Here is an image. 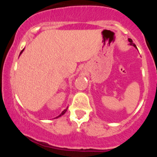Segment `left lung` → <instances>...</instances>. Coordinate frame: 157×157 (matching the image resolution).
<instances>
[{
	"instance_id": "left-lung-1",
	"label": "left lung",
	"mask_w": 157,
	"mask_h": 157,
	"mask_svg": "<svg viewBox=\"0 0 157 157\" xmlns=\"http://www.w3.org/2000/svg\"><path fill=\"white\" fill-rule=\"evenodd\" d=\"M128 41H129L130 42V45H132V46H134V47H135V48H136V45H135L134 44V43H133V41H132V39H131V38H128Z\"/></svg>"
}]
</instances>
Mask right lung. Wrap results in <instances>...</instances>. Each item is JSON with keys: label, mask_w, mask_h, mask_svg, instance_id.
<instances>
[{"label": "right lung", "mask_w": 157, "mask_h": 157, "mask_svg": "<svg viewBox=\"0 0 157 157\" xmlns=\"http://www.w3.org/2000/svg\"><path fill=\"white\" fill-rule=\"evenodd\" d=\"M23 51H24V48H23V50L22 51H21V53H20V54H21V53H22V52H23ZM67 109H68V107H67V108H66V109H64V110L63 111H62V113H61V114H60L59 116H58V117H56V118H59V117H61V116L62 115H63L64 114V113H65L66 112V111H67Z\"/></svg>", "instance_id": "obj_1"}]
</instances>
